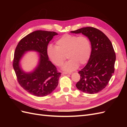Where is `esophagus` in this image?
<instances>
[{"label":"esophagus","mask_w":127,"mask_h":127,"mask_svg":"<svg viewBox=\"0 0 127 127\" xmlns=\"http://www.w3.org/2000/svg\"><path fill=\"white\" fill-rule=\"evenodd\" d=\"M72 73L71 72H62V74H69V75H71Z\"/></svg>","instance_id":"esophagus-1"}]
</instances>
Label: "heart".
<instances>
[{
    "mask_svg": "<svg viewBox=\"0 0 127 127\" xmlns=\"http://www.w3.org/2000/svg\"><path fill=\"white\" fill-rule=\"evenodd\" d=\"M57 46H48L47 55L53 64L61 66L67 58L69 60L62 66L66 71L76 70L79 64L83 65L88 61L92 52L90 40L85 36H77L64 34L56 42Z\"/></svg>",
    "mask_w": 127,
    "mask_h": 127,
    "instance_id": "heart-1",
    "label": "heart"
}]
</instances>
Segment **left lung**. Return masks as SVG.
I'll return each mask as SVG.
<instances>
[{
	"label": "left lung",
	"mask_w": 127,
	"mask_h": 127,
	"mask_svg": "<svg viewBox=\"0 0 127 127\" xmlns=\"http://www.w3.org/2000/svg\"><path fill=\"white\" fill-rule=\"evenodd\" d=\"M70 32L87 36L92 47L88 63L79 72L80 80L76 87L86 93H98L107 85L114 73L116 54L112 43L101 31L91 27Z\"/></svg>",
	"instance_id": "obj_1"
}]
</instances>
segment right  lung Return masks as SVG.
I'll return each mask as SVG.
<instances>
[{"label":"right lung","instance_id":"right-lung-1","mask_svg":"<svg viewBox=\"0 0 127 127\" xmlns=\"http://www.w3.org/2000/svg\"><path fill=\"white\" fill-rule=\"evenodd\" d=\"M58 35L55 32L36 31L20 40L16 47L13 67L19 84L32 95L44 96L51 93L58 85L61 72L48 58L47 48L53 37ZM28 51L39 53V62L36 68L31 72H24L20 65L24 54Z\"/></svg>","mask_w":127,"mask_h":127}]
</instances>
